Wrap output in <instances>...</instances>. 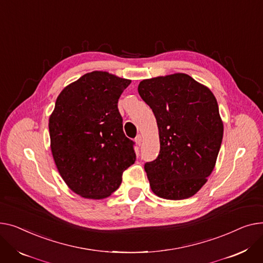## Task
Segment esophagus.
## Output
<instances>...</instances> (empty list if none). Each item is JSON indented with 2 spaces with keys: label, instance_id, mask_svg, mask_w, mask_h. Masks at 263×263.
Instances as JSON below:
<instances>
[{
  "label": "esophagus",
  "instance_id": "1",
  "mask_svg": "<svg viewBox=\"0 0 263 263\" xmlns=\"http://www.w3.org/2000/svg\"><path fill=\"white\" fill-rule=\"evenodd\" d=\"M135 141H136V143L140 146L141 144H142V141H143V139H142V136L141 135H138L137 137H136V139H135Z\"/></svg>",
  "mask_w": 263,
  "mask_h": 263
}]
</instances>
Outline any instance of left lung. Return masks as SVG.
I'll use <instances>...</instances> for the list:
<instances>
[{
    "instance_id": "8db88e82",
    "label": "left lung",
    "mask_w": 263,
    "mask_h": 263,
    "mask_svg": "<svg viewBox=\"0 0 263 263\" xmlns=\"http://www.w3.org/2000/svg\"><path fill=\"white\" fill-rule=\"evenodd\" d=\"M138 92L159 132V155L144 164L152 191L165 199L193 196L213 171L222 143L217 99L184 73L143 80Z\"/></svg>"
}]
</instances>
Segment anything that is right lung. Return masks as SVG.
<instances>
[{"instance_id":"1","label":"right lung","mask_w":263,"mask_h":263,"mask_svg":"<svg viewBox=\"0 0 263 263\" xmlns=\"http://www.w3.org/2000/svg\"><path fill=\"white\" fill-rule=\"evenodd\" d=\"M132 83L93 71L68 85L50 116L51 151L60 176L90 199L111 195L136 161L134 141L123 132L118 101Z\"/></svg>"}]
</instances>
